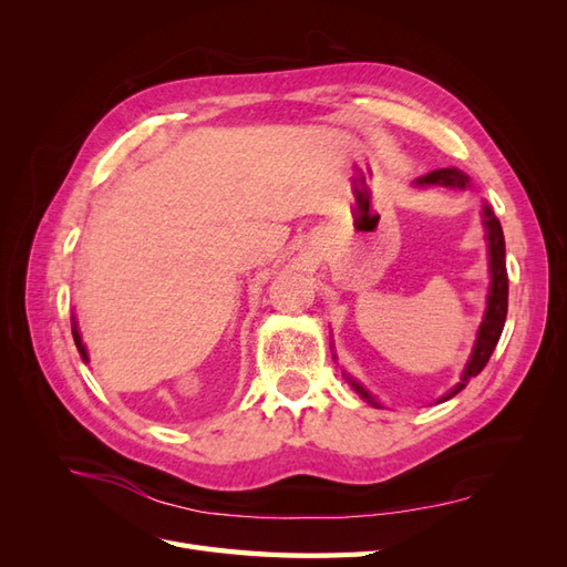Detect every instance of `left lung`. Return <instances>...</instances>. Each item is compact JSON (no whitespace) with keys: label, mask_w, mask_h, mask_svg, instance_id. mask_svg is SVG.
<instances>
[{"label":"left lung","mask_w":567,"mask_h":567,"mask_svg":"<svg viewBox=\"0 0 567 567\" xmlns=\"http://www.w3.org/2000/svg\"><path fill=\"white\" fill-rule=\"evenodd\" d=\"M416 188H431V186H440V188H456V192H463V188H471V177L466 173H461L458 167H442V169H433L419 179H414ZM480 217H483V227H485V244H487V269H489V288H487V305H485V315L483 321L477 326L475 333V342L466 367L461 371L458 383L444 392L440 402L452 400L454 394H458L463 388L468 385L471 379L485 369V364L489 362V357L496 348V342L502 338L504 331V321H506V312H508V274H506V244H504V231L499 219H496L494 210L489 208L487 203H483V210H480ZM336 359V354H333ZM346 375V381L352 385V390L359 394V398L367 400L371 406H379L381 402L373 398V394L362 385L357 383L352 375Z\"/></svg>","instance_id":"1"}]
</instances>
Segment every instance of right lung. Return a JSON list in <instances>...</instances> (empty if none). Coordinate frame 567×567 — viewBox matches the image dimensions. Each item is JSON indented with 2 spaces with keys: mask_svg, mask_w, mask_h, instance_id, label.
<instances>
[{
  "mask_svg": "<svg viewBox=\"0 0 567 567\" xmlns=\"http://www.w3.org/2000/svg\"><path fill=\"white\" fill-rule=\"evenodd\" d=\"M73 340H75V348H78V352L82 357V362L87 364L90 362V352H87V346H84V340H82V333H80V326H78L75 315H73Z\"/></svg>",
  "mask_w": 567,
  "mask_h": 567,
  "instance_id": "1",
  "label": "right lung"
}]
</instances>
